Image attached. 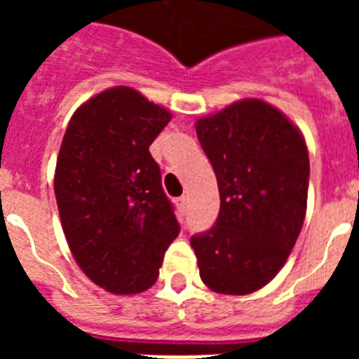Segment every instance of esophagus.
<instances>
[{
  "mask_svg": "<svg viewBox=\"0 0 359 359\" xmlns=\"http://www.w3.org/2000/svg\"><path fill=\"white\" fill-rule=\"evenodd\" d=\"M177 207H179L180 210H186V207H188V197H179V199H177Z\"/></svg>",
  "mask_w": 359,
  "mask_h": 359,
  "instance_id": "esophagus-1",
  "label": "esophagus"
}]
</instances>
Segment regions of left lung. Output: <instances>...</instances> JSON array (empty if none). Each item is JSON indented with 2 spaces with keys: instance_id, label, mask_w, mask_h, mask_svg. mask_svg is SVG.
<instances>
[{
  "instance_id": "1",
  "label": "left lung",
  "mask_w": 359,
  "mask_h": 359,
  "mask_svg": "<svg viewBox=\"0 0 359 359\" xmlns=\"http://www.w3.org/2000/svg\"><path fill=\"white\" fill-rule=\"evenodd\" d=\"M218 179L216 224L190 244L219 294H250L283 268L307 208L306 140L278 108L245 98L196 123Z\"/></svg>"
}]
</instances>
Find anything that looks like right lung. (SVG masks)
<instances>
[{
  "mask_svg": "<svg viewBox=\"0 0 359 359\" xmlns=\"http://www.w3.org/2000/svg\"><path fill=\"white\" fill-rule=\"evenodd\" d=\"M171 114L132 87H111L76 109L59 149L53 190L78 266L114 294L154 285L179 236L149 147Z\"/></svg>",
  "mask_w": 359,
  "mask_h": 359,
  "instance_id": "right-lung-1",
  "label": "right lung"
}]
</instances>
